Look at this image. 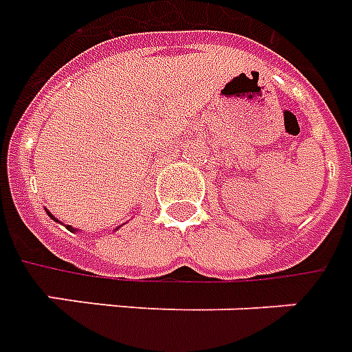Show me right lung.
<instances>
[{
  "instance_id": "1",
  "label": "right lung",
  "mask_w": 352,
  "mask_h": 352,
  "mask_svg": "<svg viewBox=\"0 0 352 352\" xmlns=\"http://www.w3.org/2000/svg\"><path fill=\"white\" fill-rule=\"evenodd\" d=\"M47 215L52 217V219H54V221H57V219H55V217L52 215V213H50V211H47ZM57 223H59V221H57ZM65 226H66V230H70V232H76V230H74L72 226H70V224H65ZM115 230H118V228H115Z\"/></svg>"
}]
</instances>
